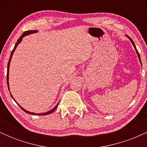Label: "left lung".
<instances>
[{
    "label": "left lung",
    "mask_w": 147,
    "mask_h": 147,
    "mask_svg": "<svg viewBox=\"0 0 147 147\" xmlns=\"http://www.w3.org/2000/svg\"><path fill=\"white\" fill-rule=\"evenodd\" d=\"M126 36L128 38H129V39L130 40V41H131V43H132V44H133V47H134V48H135V50H136V53H137V55H138V59H139V60H140V63H141V65H142V63H141V59H140V55H139V52H138V50H137V48H136V45H135V43H134V42H133V41L132 39H131V37H129V36H128V35H126Z\"/></svg>",
    "instance_id": "8db88e82"
}]
</instances>
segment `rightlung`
<instances>
[{"mask_svg": "<svg viewBox=\"0 0 147 147\" xmlns=\"http://www.w3.org/2000/svg\"><path fill=\"white\" fill-rule=\"evenodd\" d=\"M37 32H38V30H29V31L24 32L23 33V34H22L21 36H20V38H18V39L17 42H16V44H15V45H14V49H13L12 51H11V55H10V57H9V62H8V64H7V86H8V89H9V92H10V90H9V65H10V62H11V58H12L13 54H14V51H15V50H16V47H17L18 45V44H19V43H21V42L22 41V40H23V37L25 36H28V35H29V34H32L36 33ZM10 95H11V97H12V99H14V100L15 101V102H16V100H15L14 97H13L12 95H11V92H10ZM59 103V102L58 103H57V105L55 106V107H54L53 109H52V110L49 111H48V112L43 113H33V112H30V111H28L25 110V109H23V108L22 107V106H20L19 104H18L17 102H16V104H17L18 105L20 106V108H21V109H22V110H23V111H25V113H28V114L34 115H49V114L52 113H53L54 111H55V110H56L57 108L58 107Z\"/></svg>", "mask_w": 147, "mask_h": 147, "instance_id": "1", "label": "right lung"}]
</instances>
